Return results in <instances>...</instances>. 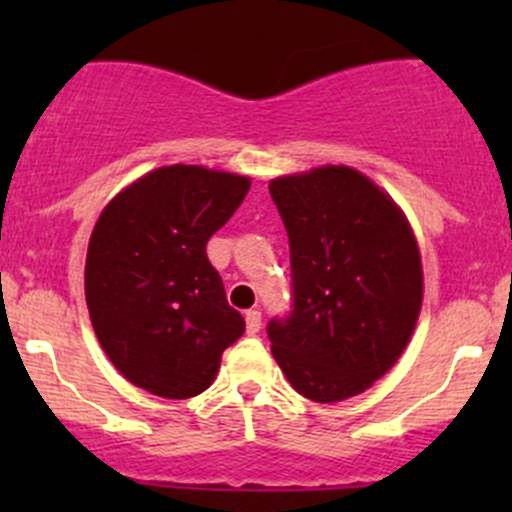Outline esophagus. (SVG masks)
<instances>
[{
  "mask_svg": "<svg viewBox=\"0 0 512 512\" xmlns=\"http://www.w3.org/2000/svg\"><path fill=\"white\" fill-rule=\"evenodd\" d=\"M245 322H247V334L260 332V329H262V312H260V309H247Z\"/></svg>",
  "mask_w": 512,
  "mask_h": 512,
  "instance_id": "obj_1",
  "label": "esophagus"
}]
</instances>
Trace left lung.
Wrapping results in <instances>:
<instances>
[{
  "instance_id": "1",
  "label": "left lung",
  "mask_w": 512,
  "mask_h": 512,
  "mask_svg": "<svg viewBox=\"0 0 512 512\" xmlns=\"http://www.w3.org/2000/svg\"><path fill=\"white\" fill-rule=\"evenodd\" d=\"M270 195L285 223L292 312L267 324L272 356L307 399L369 389L414 334L423 270L399 205L347 165L282 175Z\"/></svg>"
}]
</instances>
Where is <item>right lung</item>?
I'll list each match as a JSON object with an SVG mask.
<instances>
[{
    "label": "right lung",
    "instance_id": "add662e5",
    "mask_svg": "<svg viewBox=\"0 0 512 512\" xmlns=\"http://www.w3.org/2000/svg\"><path fill=\"white\" fill-rule=\"evenodd\" d=\"M250 178L165 165L123 188L98 215L86 252V304L103 352L131 384L165 399L208 389L245 332L210 265V237Z\"/></svg>",
    "mask_w": 512,
    "mask_h": 512
}]
</instances>
